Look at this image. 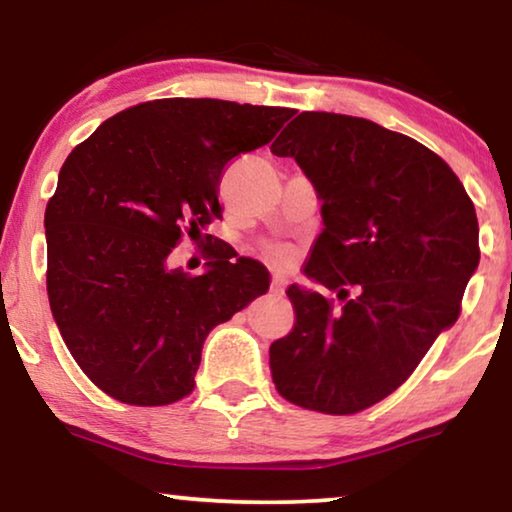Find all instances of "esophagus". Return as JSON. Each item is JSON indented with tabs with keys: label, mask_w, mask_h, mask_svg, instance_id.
<instances>
[{
	"label": "esophagus",
	"mask_w": 512,
	"mask_h": 512,
	"mask_svg": "<svg viewBox=\"0 0 512 512\" xmlns=\"http://www.w3.org/2000/svg\"><path fill=\"white\" fill-rule=\"evenodd\" d=\"M270 293L272 296H284V279H272L270 282Z\"/></svg>",
	"instance_id": "34e87169"
}]
</instances>
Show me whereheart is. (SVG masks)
<instances>
[{
  "mask_svg": "<svg viewBox=\"0 0 512 512\" xmlns=\"http://www.w3.org/2000/svg\"><path fill=\"white\" fill-rule=\"evenodd\" d=\"M270 258H272V261H275V263H286V261H289V258H291V254H289V249H275V251H272V254H270Z\"/></svg>",
  "mask_w": 512,
  "mask_h": 512,
  "instance_id": "obj_1",
  "label": "heart"
}]
</instances>
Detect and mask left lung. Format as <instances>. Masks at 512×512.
I'll use <instances>...</instances> for the list:
<instances>
[{"mask_svg":"<svg viewBox=\"0 0 512 512\" xmlns=\"http://www.w3.org/2000/svg\"><path fill=\"white\" fill-rule=\"evenodd\" d=\"M270 149L296 160L321 200L305 277L345 300L333 312L319 291L289 286L296 326L270 345L272 382L300 408L354 415L454 326L480 263L478 216L443 158L366 118L303 111Z\"/></svg>","mask_w":512,"mask_h":512,"instance_id":"8db88e82","label":"left lung"}]
</instances>
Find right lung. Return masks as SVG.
<instances>
[{
    "mask_svg": "<svg viewBox=\"0 0 512 512\" xmlns=\"http://www.w3.org/2000/svg\"><path fill=\"white\" fill-rule=\"evenodd\" d=\"M291 116L170 97L121 111L69 153L44 216L48 303L104 394L130 405L188 396L209 331L270 289L265 265L216 242L198 277L170 254L221 216L228 160L268 144Z\"/></svg>",
    "mask_w": 512,
    "mask_h": 512,
    "instance_id": "1",
    "label": "right lung"
}]
</instances>
